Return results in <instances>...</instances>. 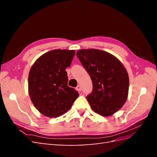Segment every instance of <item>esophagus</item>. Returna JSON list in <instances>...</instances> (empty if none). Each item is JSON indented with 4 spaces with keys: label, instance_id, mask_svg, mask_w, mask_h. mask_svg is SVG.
I'll list each match as a JSON object with an SVG mask.
<instances>
[{
    "label": "esophagus",
    "instance_id": "obj_1",
    "mask_svg": "<svg viewBox=\"0 0 157 157\" xmlns=\"http://www.w3.org/2000/svg\"><path fill=\"white\" fill-rule=\"evenodd\" d=\"M76 90H77V91H78V92L81 91V87H80V85H78V86H77V88H76Z\"/></svg>",
    "mask_w": 157,
    "mask_h": 157
}]
</instances>
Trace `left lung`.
I'll list each match as a JSON object with an SVG mask.
<instances>
[{
    "label": "left lung",
    "mask_w": 157,
    "mask_h": 157,
    "mask_svg": "<svg viewBox=\"0 0 157 157\" xmlns=\"http://www.w3.org/2000/svg\"><path fill=\"white\" fill-rule=\"evenodd\" d=\"M77 56L90 76L93 90L86 98L92 110L103 117L118 111L126 101L127 71L116 57L97 49L79 50Z\"/></svg>",
    "instance_id": "obj_1"
}]
</instances>
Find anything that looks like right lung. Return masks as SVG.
Listing matches in <instances>:
<instances>
[{
  "label": "right lung",
  "instance_id": "1",
  "mask_svg": "<svg viewBox=\"0 0 157 157\" xmlns=\"http://www.w3.org/2000/svg\"><path fill=\"white\" fill-rule=\"evenodd\" d=\"M75 54V50H69L49 51L38 58L30 69L29 96L36 109L46 117L63 115L78 96L77 91L67 86L65 71Z\"/></svg>",
  "mask_w": 157,
  "mask_h": 157
}]
</instances>
